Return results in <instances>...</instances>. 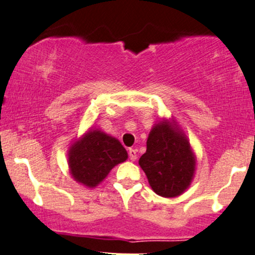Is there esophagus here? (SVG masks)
<instances>
[{
	"instance_id": "esophagus-1",
	"label": "esophagus",
	"mask_w": 255,
	"mask_h": 255,
	"mask_svg": "<svg viewBox=\"0 0 255 255\" xmlns=\"http://www.w3.org/2000/svg\"><path fill=\"white\" fill-rule=\"evenodd\" d=\"M128 158H130L132 161L137 159V150H134V148H130V150H128Z\"/></svg>"
}]
</instances>
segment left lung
I'll list each match as a JSON object with an SVG mask.
<instances>
[{"label": "left lung", "instance_id": "1", "mask_svg": "<svg viewBox=\"0 0 255 255\" xmlns=\"http://www.w3.org/2000/svg\"><path fill=\"white\" fill-rule=\"evenodd\" d=\"M139 165L152 190L158 196L172 198L190 186L196 158L186 137L167 122H160L148 134Z\"/></svg>", "mask_w": 255, "mask_h": 255}]
</instances>
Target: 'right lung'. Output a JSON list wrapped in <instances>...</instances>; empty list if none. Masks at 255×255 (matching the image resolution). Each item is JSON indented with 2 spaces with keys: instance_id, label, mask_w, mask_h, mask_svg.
I'll return each instance as SVG.
<instances>
[{
  "instance_id": "1",
  "label": "right lung",
  "mask_w": 255,
  "mask_h": 255,
  "mask_svg": "<svg viewBox=\"0 0 255 255\" xmlns=\"http://www.w3.org/2000/svg\"><path fill=\"white\" fill-rule=\"evenodd\" d=\"M128 159V152L116 138L99 130H91L69 151L72 178L84 186L95 187L116 165Z\"/></svg>"
}]
</instances>
